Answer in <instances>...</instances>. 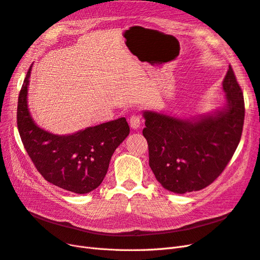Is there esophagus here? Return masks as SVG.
<instances>
[{
  "instance_id": "34e87169",
  "label": "esophagus",
  "mask_w": 260,
  "mask_h": 260,
  "mask_svg": "<svg viewBox=\"0 0 260 260\" xmlns=\"http://www.w3.org/2000/svg\"><path fill=\"white\" fill-rule=\"evenodd\" d=\"M129 123H130V127L131 129L133 130H138L140 128L141 125V120H140V117L138 115H132L130 120H129Z\"/></svg>"
}]
</instances>
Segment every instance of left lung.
<instances>
[{
  "mask_svg": "<svg viewBox=\"0 0 260 260\" xmlns=\"http://www.w3.org/2000/svg\"><path fill=\"white\" fill-rule=\"evenodd\" d=\"M222 89L224 105L206 115L183 119L143 112L149 167L166 190L177 194L200 191L214 182L232 158L241 140L245 107L231 66Z\"/></svg>",
  "mask_w": 260,
  "mask_h": 260,
  "instance_id": "left-lung-1",
  "label": "left lung"
}]
</instances>
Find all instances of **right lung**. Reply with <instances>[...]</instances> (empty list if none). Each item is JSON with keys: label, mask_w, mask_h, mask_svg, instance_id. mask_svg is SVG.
I'll use <instances>...</instances> for the list:
<instances>
[{"label": "right lung", "mask_w": 260, "mask_h": 260, "mask_svg": "<svg viewBox=\"0 0 260 260\" xmlns=\"http://www.w3.org/2000/svg\"><path fill=\"white\" fill-rule=\"evenodd\" d=\"M32 65L21 86L17 106L18 131L38 171L50 183L66 191L86 194L104 180L115 149L129 136L124 117L88 127L72 135H54L35 122L28 108Z\"/></svg>", "instance_id": "1"}]
</instances>
